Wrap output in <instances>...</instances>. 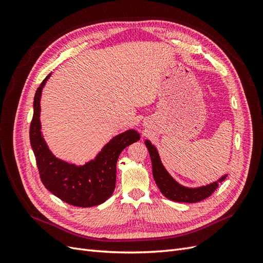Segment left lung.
I'll return each instance as SVG.
<instances>
[{
	"label": "left lung",
	"mask_w": 263,
	"mask_h": 263,
	"mask_svg": "<svg viewBox=\"0 0 263 263\" xmlns=\"http://www.w3.org/2000/svg\"><path fill=\"white\" fill-rule=\"evenodd\" d=\"M145 144L149 151L151 163H153V174L156 184L158 185L159 190L161 191V193L171 201L179 203H196L203 201L212 195L214 191L218 187L219 183L227 178V174H225V176H222L217 181L198 187H187L182 185L166 171L161 162L160 157H159L157 148L151 144V141L147 139L145 140Z\"/></svg>",
	"instance_id": "1"
}]
</instances>
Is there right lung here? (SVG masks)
Segmentation results:
<instances>
[{
    "instance_id": "1",
    "label": "right lung",
    "mask_w": 263,
    "mask_h": 263,
    "mask_svg": "<svg viewBox=\"0 0 263 263\" xmlns=\"http://www.w3.org/2000/svg\"><path fill=\"white\" fill-rule=\"evenodd\" d=\"M49 73L39 85L34 98V115L29 139L36 157L43 184L60 200L78 208H91L104 203L112 196L116 184V163L122 151L140 139L135 129L116 135L92 160L82 165L69 163L55 157L42 133L41 99Z\"/></svg>"
}]
</instances>
